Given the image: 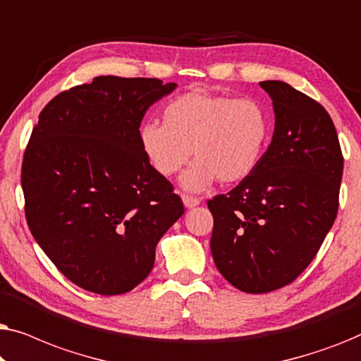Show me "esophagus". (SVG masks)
I'll return each mask as SVG.
<instances>
[{"mask_svg": "<svg viewBox=\"0 0 361 361\" xmlns=\"http://www.w3.org/2000/svg\"><path fill=\"white\" fill-rule=\"evenodd\" d=\"M182 200H184V205L187 209H194L200 204V197H194V195H184L182 197Z\"/></svg>", "mask_w": 361, "mask_h": 361, "instance_id": "esophagus-1", "label": "esophagus"}]
</instances>
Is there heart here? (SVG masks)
<instances>
[{"mask_svg":"<svg viewBox=\"0 0 361 361\" xmlns=\"http://www.w3.org/2000/svg\"><path fill=\"white\" fill-rule=\"evenodd\" d=\"M162 122L141 126V149L164 177L179 172L194 152V166L180 179L189 190H204L215 179L236 184L250 177L263 161L273 130L268 108L256 98L204 90L172 98Z\"/></svg>","mask_w":361,"mask_h":361,"instance_id":"b5f03b06","label":"heart"}]
</instances>
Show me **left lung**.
Listing matches in <instances>:
<instances>
[{
  "label": "left lung",
  "mask_w": 361,
  "mask_h": 361,
  "mask_svg": "<svg viewBox=\"0 0 361 361\" xmlns=\"http://www.w3.org/2000/svg\"><path fill=\"white\" fill-rule=\"evenodd\" d=\"M259 85L273 100V141L253 174L207 202L216 269L250 294L284 288L310 264L337 219L343 174L327 110L284 82Z\"/></svg>",
  "instance_id": "1"
}]
</instances>
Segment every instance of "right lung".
<instances>
[{
	"instance_id": "1",
	"label": "right lung",
	"mask_w": 361,
	"mask_h": 361,
	"mask_svg": "<svg viewBox=\"0 0 361 361\" xmlns=\"http://www.w3.org/2000/svg\"><path fill=\"white\" fill-rule=\"evenodd\" d=\"M174 88L159 78L102 75L61 92L39 113L21 167L26 221L78 288L102 295L135 289L184 214L140 145L147 108Z\"/></svg>"
}]
</instances>
